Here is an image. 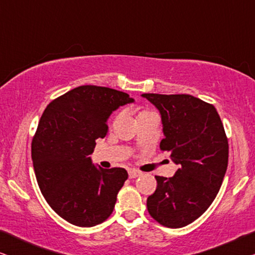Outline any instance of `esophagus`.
<instances>
[{"mask_svg": "<svg viewBox=\"0 0 255 255\" xmlns=\"http://www.w3.org/2000/svg\"><path fill=\"white\" fill-rule=\"evenodd\" d=\"M140 175H141V172H139V170H137V169L128 170V177H130V179H135V177H138Z\"/></svg>", "mask_w": 255, "mask_h": 255, "instance_id": "34e87169", "label": "esophagus"}]
</instances>
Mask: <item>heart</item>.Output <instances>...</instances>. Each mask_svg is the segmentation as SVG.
Returning a JSON list of instances; mask_svg holds the SVG:
<instances>
[{
	"label": "heart",
	"mask_w": 255,
	"mask_h": 255,
	"mask_svg": "<svg viewBox=\"0 0 255 255\" xmlns=\"http://www.w3.org/2000/svg\"><path fill=\"white\" fill-rule=\"evenodd\" d=\"M148 115H154V113H153V111H151V110H147V109H141V110H139L138 113H137V120H138V118L148 116Z\"/></svg>",
	"instance_id": "obj_1"
}]
</instances>
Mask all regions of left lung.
I'll return each mask as SVG.
<instances>
[{
  "label": "left lung",
  "instance_id": "1",
  "mask_svg": "<svg viewBox=\"0 0 255 255\" xmlns=\"http://www.w3.org/2000/svg\"><path fill=\"white\" fill-rule=\"evenodd\" d=\"M161 114L160 149L179 165L173 177L155 176L148 214L167 228L197 219L217 196L228 168L229 142L216 108L188 94H141Z\"/></svg>",
  "mask_w": 255,
  "mask_h": 255
}]
</instances>
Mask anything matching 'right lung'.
Returning <instances> with one entry per match:
<instances>
[{
    "mask_svg": "<svg viewBox=\"0 0 255 255\" xmlns=\"http://www.w3.org/2000/svg\"><path fill=\"white\" fill-rule=\"evenodd\" d=\"M131 102L120 90L80 86L54 99L41 115L31 144L34 174L48 205L73 225L90 228L113 214L128 172L96 168L88 155L96 139L106 137L111 113Z\"/></svg>",
    "mask_w": 255,
    "mask_h": 255,
    "instance_id": "1",
    "label": "right lung"
}]
</instances>
